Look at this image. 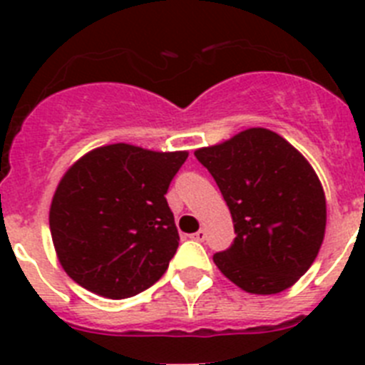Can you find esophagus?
<instances>
[{"label": "esophagus", "instance_id": "34e87169", "mask_svg": "<svg viewBox=\"0 0 365 365\" xmlns=\"http://www.w3.org/2000/svg\"><path fill=\"white\" fill-rule=\"evenodd\" d=\"M192 237H193V240H195V241H205V240H206V230H205V228H201V230L195 232V234H193Z\"/></svg>", "mask_w": 365, "mask_h": 365}]
</instances>
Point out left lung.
<instances>
[{"mask_svg": "<svg viewBox=\"0 0 365 365\" xmlns=\"http://www.w3.org/2000/svg\"><path fill=\"white\" fill-rule=\"evenodd\" d=\"M195 157L234 221V243L214 256L217 269L250 294L294 285L320 252L327 222L324 188L309 160L265 128L199 148Z\"/></svg>", "mask_w": 365, "mask_h": 365, "instance_id": "1", "label": "left lung"}]
</instances>
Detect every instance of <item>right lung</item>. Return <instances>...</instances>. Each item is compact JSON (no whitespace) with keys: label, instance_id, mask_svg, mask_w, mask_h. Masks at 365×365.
<instances>
[{"label":"right lung","instance_id":"right-lung-1","mask_svg":"<svg viewBox=\"0 0 365 365\" xmlns=\"http://www.w3.org/2000/svg\"><path fill=\"white\" fill-rule=\"evenodd\" d=\"M188 151L100 146L63 173L49 227L58 261L95 294L130 298L163 278L179 247L168 186Z\"/></svg>","mask_w":365,"mask_h":365}]
</instances>
